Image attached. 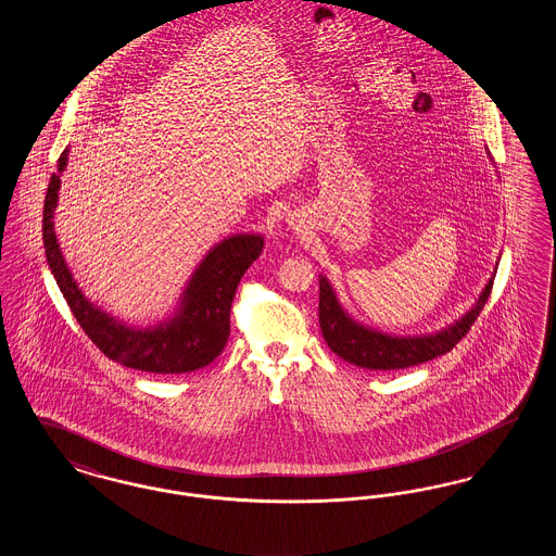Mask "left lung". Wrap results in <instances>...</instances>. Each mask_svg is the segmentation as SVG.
I'll return each instance as SVG.
<instances>
[{"label": "left lung", "instance_id": "1", "mask_svg": "<svg viewBox=\"0 0 556 556\" xmlns=\"http://www.w3.org/2000/svg\"><path fill=\"white\" fill-rule=\"evenodd\" d=\"M494 281L485 286L483 293L479 295L476 306L448 329L424 336V338H392L379 331H372L369 327H363L361 323L352 320L340 306L336 293L331 290L329 281L320 277L318 281V323L327 345L345 363H352L363 369L394 370L415 367L427 361H433L442 354L450 352L458 344L471 325L476 323L479 313L483 311Z\"/></svg>", "mask_w": 556, "mask_h": 556}]
</instances>
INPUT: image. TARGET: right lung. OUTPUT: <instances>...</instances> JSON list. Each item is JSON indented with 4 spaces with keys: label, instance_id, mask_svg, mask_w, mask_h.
<instances>
[{
    "label": "right lung",
    "instance_id": "add662e5",
    "mask_svg": "<svg viewBox=\"0 0 556 556\" xmlns=\"http://www.w3.org/2000/svg\"><path fill=\"white\" fill-rule=\"evenodd\" d=\"M66 159L68 150L58 159V173H53L46 193L43 245L55 283L79 320L85 336L110 361L129 369L173 375L211 365L227 345L236 290L243 273L261 256L265 239L261 236H233L220 241L193 273L177 317L162 323L156 329H129L85 300L55 241L53 208L58 202L60 173L66 166Z\"/></svg>",
    "mask_w": 556,
    "mask_h": 556
}]
</instances>
